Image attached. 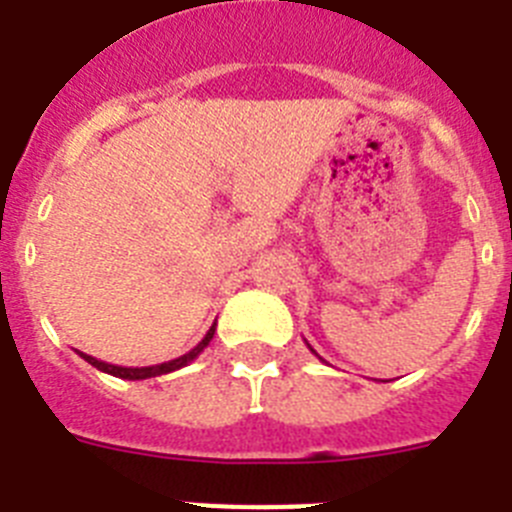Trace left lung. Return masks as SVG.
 <instances>
[{
    "label": "left lung",
    "mask_w": 512,
    "mask_h": 512,
    "mask_svg": "<svg viewBox=\"0 0 512 512\" xmlns=\"http://www.w3.org/2000/svg\"><path fill=\"white\" fill-rule=\"evenodd\" d=\"M307 348H310V351H312V346H310V343H307ZM312 354H315V351H312ZM315 356H318V354H315ZM318 359H320V356H318Z\"/></svg>",
    "instance_id": "obj_1"
}]
</instances>
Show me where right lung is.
<instances>
[{"mask_svg": "<svg viewBox=\"0 0 512 512\" xmlns=\"http://www.w3.org/2000/svg\"><path fill=\"white\" fill-rule=\"evenodd\" d=\"M212 336H215V323H212V328L207 330V336L202 338V341L197 343V346H194L192 351H189V354L179 356V359L164 361V364H153V366H117V364H107V361H99V359H94V356H89V354H81V351H79V356L84 361H89V364H92V366H97L99 372L112 374V377L130 379V382H135V379H151V377H161V374H171V372H176V369H182V366L192 364V361L197 359V356H200L207 346H210Z\"/></svg>", "mask_w": 512, "mask_h": 512, "instance_id": "1", "label": "right lung"}]
</instances>
